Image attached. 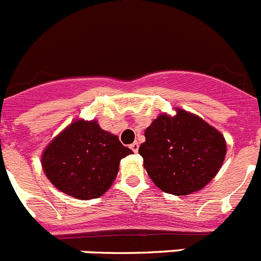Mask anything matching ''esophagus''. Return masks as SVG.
I'll use <instances>...</instances> for the list:
<instances>
[{"mask_svg":"<svg viewBox=\"0 0 261 261\" xmlns=\"http://www.w3.org/2000/svg\"><path fill=\"white\" fill-rule=\"evenodd\" d=\"M130 149H132L135 153H137V151H138V142H133V144L130 145Z\"/></svg>","mask_w":261,"mask_h":261,"instance_id":"1","label":"esophagus"}]
</instances>
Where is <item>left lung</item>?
Instances as JSON below:
<instances>
[{
  "mask_svg": "<svg viewBox=\"0 0 261 261\" xmlns=\"http://www.w3.org/2000/svg\"><path fill=\"white\" fill-rule=\"evenodd\" d=\"M138 153L158 188L176 196L201 190L216 176L226 155V142L199 116L177 110L161 115L145 130Z\"/></svg>",
  "mask_w": 261,
  "mask_h": 261,
  "instance_id": "1",
  "label": "left lung"
}]
</instances>
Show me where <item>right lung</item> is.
Returning a JSON list of instances; mask_svg holds the SVG:
<instances>
[{
  "label": "right lung",
  "mask_w": 261,
  "mask_h": 261,
  "mask_svg": "<svg viewBox=\"0 0 261 261\" xmlns=\"http://www.w3.org/2000/svg\"><path fill=\"white\" fill-rule=\"evenodd\" d=\"M132 150L96 121L78 120L45 149L41 163L47 177L61 192L75 199L102 196L119 171V163Z\"/></svg>",
  "instance_id": "1"
}]
</instances>
